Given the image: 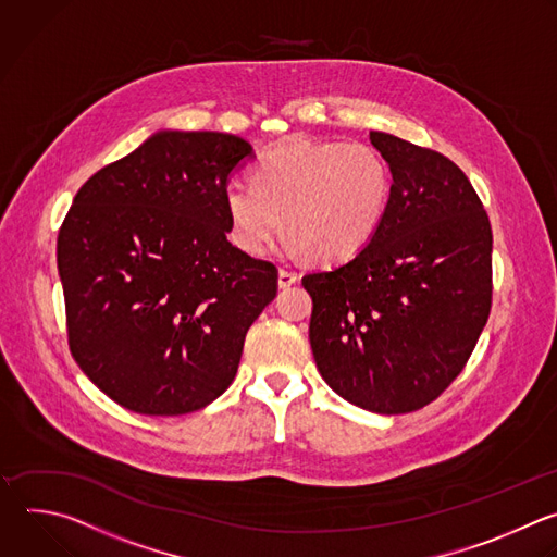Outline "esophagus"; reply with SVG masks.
I'll use <instances>...</instances> for the list:
<instances>
[{"mask_svg": "<svg viewBox=\"0 0 557 557\" xmlns=\"http://www.w3.org/2000/svg\"><path fill=\"white\" fill-rule=\"evenodd\" d=\"M298 281V274L296 272H292V270H287V268H281L278 270V287H292L294 283Z\"/></svg>", "mask_w": 557, "mask_h": 557, "instance_id": "34e87169", "label": "esophagus"}]
</instances>
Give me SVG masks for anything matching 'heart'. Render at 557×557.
<instances>
[{
  "label": "heart",
  "mask_w": 557,
  "mask_h": 557,
  "mask_svg": "<svg viewBox=\"0 0 557 557\" xmlns=\"http://www.w3.org/2000/svg\"><path fill=\"white\" fill-rule=\"evenodd\" d=\"M391 199V169L369 145L298 143L268 153L255 182L226 186L235 244L265 255L283 233L318 263H338L369 246Z\"/></svg>",
  "instance_id": "1"
}]
</instances>
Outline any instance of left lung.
<instances>
[{
  "label": "left lung",
  "instance_id": "8db88e82",
  "mask_svg": "<svg viewBox=\"0 0 557 557\" xmlns=\"http://www.w3.org/2000/svg\"><path fill=\"white\" fill-rule=\"evenodd\" d=\"M391 166L386 214L351 261L302 276L322 380L380 414L434 401L466 369L492 309V226L443 153L371 132Z\"/></svg>",
  "mask_w": 557,
  "mask_h": 557
}]
</instances>
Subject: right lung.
<instances>
[{
  "label": "right lung",
  "mask_w": 557,
  "mask_h": 557,
  "mask_svg": "<svg viewBox=\"0 0 557 557\" xmlns=\"http://www.w3.org/2000/svg\"><path fill=\"white\" fill-rule=\"evenodd\" d=\"M250 156L233 134L160 132L96 171L63 219L70 354L127 410L166 417L214 401L276 296V265L226 239V184Z\"/></svg>",
  "instance_id": "add662e5"
}]
</instances>
